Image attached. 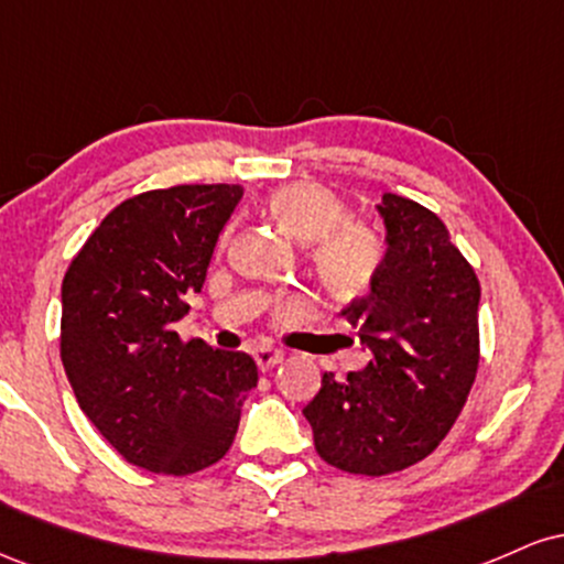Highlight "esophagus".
<instances>
[{
  "instance_id": "obj_1",
  "label": "esophagus",
  "mask_w": 564,
  "mask_h": 564,
  "mask_svg": "<svg viewBox=\"0 0 564 564\" xmlns=\"http://www.w3.org/2000/svg\"><path fill=\"white\" fill-rule=\"evenodd\" d=\"M254 360H257V366H260V371H270V368H275L278 364H281L283 355H281V349H275V347H257Z\"/></svg>"
}]
</instances>
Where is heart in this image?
<instances>
[{"label": "heart", "instance_id": "obj_1", "mask_svg": "<svg viewBox=\"0 0 564 564\" xmlns=\"http://www.w3.org/2000/svg\"><path fill=\"white\" fill-rule=\"evenodd\" d=\"M268 212L291 236L310 241V268L323 289L339 300L368 294L384 270V236L364 219H347V204L326 185L302 180L275 187L268 198ZM294 307V300L283 302V310Z\"/></svg>", "mask_w": 564, "mask_h": 564}]
</instances>
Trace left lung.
<instances>
[{"mask_svg":"<svg viewBox=\"0 0 564 564\" xmlns=\"http://www.w3.org/2000/svg\"><path fill=\"white\" fill-rule=\"evenodd\" d=\"M387 262L345 318L371 349L364 371L323 373L304 405L315 451L349 475L408 469L443 443L480 366V281L435 212L384 193Z\"/></svg>","mask_w":564,"mask_h":564,"instance_id":"8db88e82","label":"left lung"}]
</instances>
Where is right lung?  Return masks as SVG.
<instances>
[{
	"mask_svg": "<svg viewBox=\"0 0 564 564\" xmlns=\"http://www.w3.org/2000/svg\"><path fill=\"white\" fill-rule=\"evenodd\" d=\"M241 185H174L121 200L63 278L61 360L116 453L185 477L230 451L257 364L174 332L204 286Z\"/></svg>",
	"mask_w": 564,
	"mask_h": 564,
	"instance_id": "1",
	"label": "right lung"
}]
</instances>
